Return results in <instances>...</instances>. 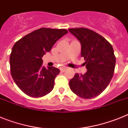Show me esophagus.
Here are the masks:
<instances>
[{
    "instance_id": "esophagus-1",
    "label": "esophagus",
    "mask_w": 128,
    "mask_h": 128,
    "mask_svg": "<svg viewBox=\"0 0 128 128\" xmlns=\"http://www.w3.org/2000/svg\"><path fill=\"white\" fill-rule=\"evenodd\" d=\"M66 68H65V67H63V68H60V71H61V72H64V71L66 70Z\"/></svg>"
}]
</instances>
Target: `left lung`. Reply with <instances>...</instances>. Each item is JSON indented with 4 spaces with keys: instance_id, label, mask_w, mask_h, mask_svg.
I'll list each match as a JSON object with an SVG mask.
<instances>
[{
    "instance_id": "1",
    "label": "left lung",
    "mask_w": 128,
    "mask_h": 128,
    "mask_svg": "<svg viewBox=\"0 0 128 128\" xmlns=\"http://www.w3.org/2000/svg\"><path fill=\"white\" fill-rule=\"evenodd\" d=\"M81 44L87 72L75 74L69 82L71 90L79 97L90 99L100 95L113 77L116 57L112 46L99 34L86 28H69Z\"/></svg>"
}]
</instances>
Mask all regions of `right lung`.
<instances>
[{
  "label": "right lung",
  "instance_id": "obj_1",
  "mask_svg": "<svg viewBox=\"0 0 128 128\" xmlns=\"http://www.w3.org/2000/svg\"><path fill=\"white\" fill-rule=\"evenodd\" d=\"M68 32L66 29L41 28L15 43L10 56V73L18 87L32 98L42 97L52 91L58 68L42 66V56Z\"/></svg>",
  "mask_w": 128,
  "mask_h": 128
}]
</instances>
